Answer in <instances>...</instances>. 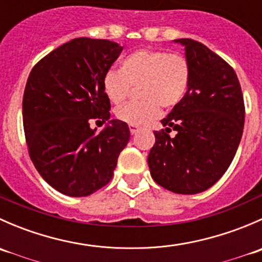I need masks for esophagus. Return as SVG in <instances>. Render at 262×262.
<instances>
[{
	"label": "esophagus",
	"instance_id": "34e87169",
	"mask_svg": "<svg viewBox=\"0 0 262 262\" xmlns=\"http://www.w3.org/2000/svg\"><path fill=\"white\" fill-rule=\"evenodd\" d=\"M129 130H130L132 134H136L138 132V128L136 125H129Z\"/></svg>",
	"mask_w": 262,
	"mask_h": 262
}]
</instances>
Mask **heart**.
<instances>
[{
	"instance_id": "obj_1",
	"label": "heart",
	"mask_w": 262,
	"mask_h": 262,
	"mask_svg": "<svg viewBox=\"0 0 262 262\" xmlns=\"http://www.w3.org/2000/svg\"><path fill=\"white\" fill-rule=\"evenodd\" d=\"M190 84L186 58L162 49H141L123 60L121 70L107 71L102 86L113 104H120L138 87L141 101L128 102L115 110L118 120L143 126L161 115V106L173 109L182 101Z\"/></svg>"
}]
</instances>
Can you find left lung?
Returning <instances> with one entry per match:
<instances>
[{
  "label": "left lung",
  "mask_w": 262,
  "mask_h": 262,
  "mask_svg": "<svg viewBox=\"0 0 262 262\" xmlns=\"http://www.w3.org/2000/svg\"><path fill=\"white\" fill-rule=\"evenodd\" d=\"M175 41L185 47L190 84L161 120L165 129L155 132L148 166L160 186L190 195L209 189L229 167L244 133L245 104L236 72L223 58L192 39Z\"/></svg>",
  "instance_id": "1"
}]
</instances>
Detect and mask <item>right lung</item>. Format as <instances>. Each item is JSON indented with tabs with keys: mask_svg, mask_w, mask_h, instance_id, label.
<instances>
[{
	"mask_svg": "<svg viewBox=\"0 0 262 262\" xmlns=\"http://www.w3.org/2000/svg\"><path fill=\"white\" fill-rule=\"evenodd\" d=\"M123 47L105 39L76 38L39 60L29 75L23 121L29 156L52 187L87 196L112 180L130 137L126 123L110 119L104 76ZM91 120L108 121L96 133Z\"/></svg>",
	"mask_w": 262,
	"mask_h": 262,
	"instance_id": "right-lung-1",
	"label": "right lung"
}]
</instances>
